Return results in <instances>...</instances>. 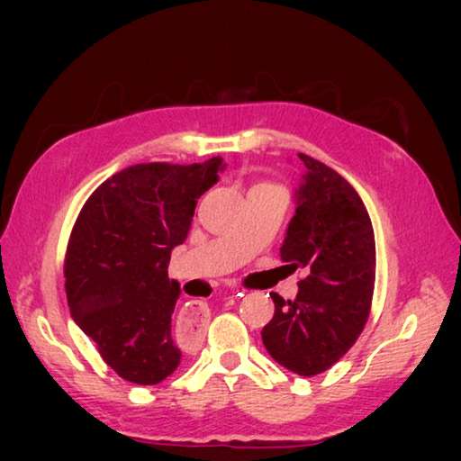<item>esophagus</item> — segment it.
<instances>
[{
    "instance_id": "34e87169",
    "label": "esophagus",
    "mask_w": 461,
    "mask_h": 461,
    "mask_svg": "<svg viewBox=\"0 0 461 461\" xmlns=\"http://www.w3.org/2000/svg\"><path fill=\"white\" fill-rule=\"evenodd\" d=\"M233 296H241L240 291H233ZM209 323V309L203 301H191L181 309L176 317V338L185 343L199 341L203 331Z\"/></svg>"
}]
</instances>
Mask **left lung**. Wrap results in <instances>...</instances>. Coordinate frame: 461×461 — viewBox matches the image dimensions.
Wrapping results in <instances>:
<instances>
[{
  "mask_svg": "<svg viewBox=\"0 0 461 461\" xmlns=\"http://www.w3.org/2000/svg\"><path fill=\"white\" fill-rule=\"evenodd\" d=\"M305 165L294 191V215L280 260L305 268L294 301L272 293L275 317L262 330L264 348L299 376H315L354 346L368 321L376 276V244L360 194L323 162Z\"/></svg>",
  "mask_w": 461,
  "mask_h": 461,
  "instance_id": "left-lung-1",
  "label": "left lung"
}]
</instances>
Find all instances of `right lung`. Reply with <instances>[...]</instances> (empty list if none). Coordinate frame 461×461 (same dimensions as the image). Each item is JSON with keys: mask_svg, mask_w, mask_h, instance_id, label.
<instances>
[{"mask_svg": "<svg viewBox=\"0 0 461 461\" xmlns=\"http://www.w3.org/2000/svg\"><path fill=\"white\" fill-rule=\"evenodd\" d=\"M221 156L201 165H134L99 185L68 240L71 317L118 376L158 384L181 364L173 313L181 288L170 252L189 236L197 199L220 181Z\"/></svg>", "mask_w": 461, "mask_h": 461, "instance_id": "right-lung-1", "label": "right lung"}]
</instances>
